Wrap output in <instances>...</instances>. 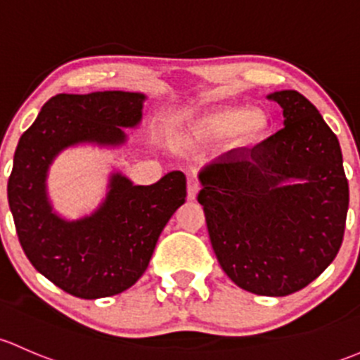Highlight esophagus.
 <instances>
[{
	"mask_svg": "<svg viewBox=\"0 0 360 360\" xmlns=\"http://www.w3.org/2000/svg\"><path fill=\"white\" fill-rule=\"evenodd\" d=\"M198 192H199V181L194 179V176H191L187 181V198L191 199V201H194L195 198H198Z\"/></svg>",
	"mask_w": 360,
	"mask_h": 360,
	"instance_id": "obj_1",
	"label": "esophagus"
}]
</instances>
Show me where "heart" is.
Here are the masks:
<instances>
[{"instance_id": "obj_1", "label": "heart", "mask_w": 360, "mask_h": 360, "mask_svg": "<svg viewBox=\"0 0 360 360\" xmlns=\"http://www.w3.org/2000/svg\"><path fill=\"white\" fill-rule=\"evenodd\" d=\"M198 128L213 139H225L237 131L243 146H253L265 135L269 120L263 110H251L246 105H218L199 116Z\"/></svg>"}]
</instances>
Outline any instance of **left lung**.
<instances>
[{
  "instance_id": "8db88e82",
  "label": "left lung",
  "mask_w": 360,
  "mask_h": 360,
  "mask_svg": "<svg viewBox=\"0 0 360 360\" xmlns=\"http://www.w3.org/2000/svg\"><path fill=\"white\" fill-rule=\"evenodd\" d=\"M284 128L250 153H229L199 172L211 246L243 290L286 296L335 260L345 232L348 181L340 142L295 90L266 95Z\"/></svg>"
}]
</instances>
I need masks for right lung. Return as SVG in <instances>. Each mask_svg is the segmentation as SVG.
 Returning <instances> with one entry per match:
<instances>
[{
	"mask_svg": "<svg viewBox=\"0 0 360 360\" xmlns=\"http://www.w3.org/2000/svg\"><path fill=\"white\" fill-rule=\"evenodd\" d=\"M147 97L139 91L58 94L20 136L8 179V205L25 257L39 274L84 300L123 292L142 277L162 229L185 202L187 181L169 172L135 185L112 172L107 194L90 214L69 220L48 198L50 166L77 146L117 149L124 128H139Z\"/></svg>",
	"mask_w": 360,
	"mask_h": 360,
	"instance_id": "right-lung-1",
	"label": "right lung"
}]
</instances>
